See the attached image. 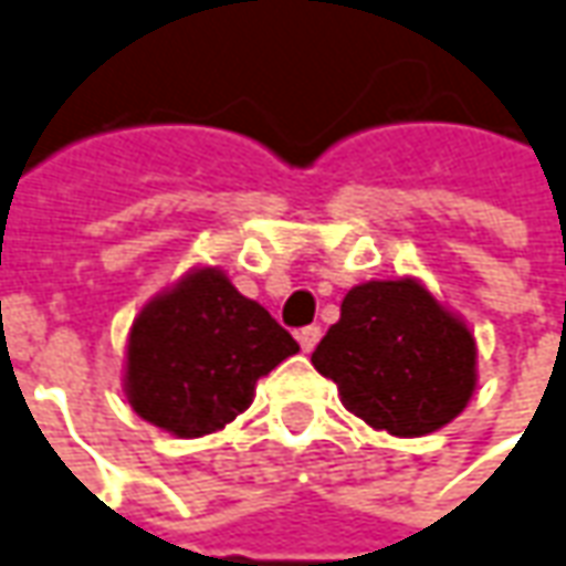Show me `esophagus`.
I'll return each mask as SVG.
<instances>
[{
	"label": "esophagus",
	"instance_id": "obj_1",
	"mask_svg": "<svg viewBox=\"0 0 566 566\" xmlns=\"http://www.w3.org/2000/svg\"><path fill=\"white\" fill-rule=\"evenodd\" d=\"M318 339H322V327H303L300 334H296V343H300V349L303 352H312L315 346H318Z\"/></svg>",
	"mask_w": 566,
	"mask_h": 566
}]
</instances>
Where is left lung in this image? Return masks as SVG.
Instances as JSON below:
<instances>
[{
  "label": "left lung",
  "instance_id": "1",
  "mask_svg": "<svg viewBox=\"0 0 566 566\" xmlns=\"http://www.w3.org/2000/svg\"><path fill=\"white\" fill-rule=\"evenodd\" d=\"M312 365L349 413L395 438L444 429L478 389L472 327L413 275L355 284Z\"/></svg>",
  "mask_w": 566,
  "mask_h": 566
}]
</instances>
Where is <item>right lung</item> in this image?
<instances>
[{"instance_id":"obj_1","label":"right lung","mask_w":566,"mask_h":566,"mask_svg":"<svg viewBox=\"0 0 566 566\" xmlns=\"http://www.w3.org/2000/svg\"><path fill=\"white\" fill-rule=\"evenodd\" d=\"M296 339L220 266H192L149 296L125 343L122 389L140 420L177 438L220 432Z\"/></svg>"}]
</instances>
